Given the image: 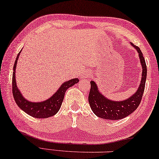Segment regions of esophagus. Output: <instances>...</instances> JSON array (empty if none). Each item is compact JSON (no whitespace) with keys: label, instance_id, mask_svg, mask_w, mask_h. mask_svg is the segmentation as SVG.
<instances>
[{"label":"esophagus","instance_id":"obj_1","mask_svg":"<svg viewBox=\"0 0 159 159\" xmlns=\"http://www.w3.org/2000/svg\"><path fill=\"white\" fill-rule=\"evenodd\" d=\"M82 77H86V78H87V77H90V73H89V72L85 71V72H83Z\"/></svg>","mask_w":159,"mask_h":159}]
</instances>
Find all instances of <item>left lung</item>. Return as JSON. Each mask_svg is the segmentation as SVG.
Instances as JSON below:
<instances>
[{
  "label": "left lung",
  "instance_id": "left-lung-1",
  "mask_svg": "<svg viewBox=\"0 0 159 159\" xmlns=\"http://www.w3.org/2000/svg\"><path fill=\"white\" fill-rule=\"evenodd\" d=\"M131 45L137 50L142 67V76L140 84L136 92L129 98L123 101H112L100 93L96 83L94 81L90 82L91 88L88 98L89 103L92 111L95 115L100 118L110 120H118L125 118L137 109L142 99L145 89L147 69L144 57L141 50L137 46L134 45L132 43Z\"/></svg>",
  "mask_w": 159,
  "mask_h": 159
}]
</instances>
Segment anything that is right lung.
<instances>
[{
  "mask_svg": "<svg viewBox=\"0 0 159 159\" xmlns=\"http://www.w3.org/2000/svg\"><path fill=\"white\" fill-rule=\"evenodd\" d=\"M20 52L17 56L16 62L13 66V80H12V88H13V95L15 101L18 106L22 110L29 115L38 119L48 118L55 115L60 110L61 104L64 99L66 90L68 88L73 86L79 82L78 78L72 79L63 83L60 87L50 98L40 102H32L24 98L23 94L20 93L18 88L16 80V69L17 62H18Z\"/></svg>",
  "mask_w": 159,
  "mask_h": 159,
  "instance_id": "add662e5",
  "label": "right lung"
}]
</instances>
